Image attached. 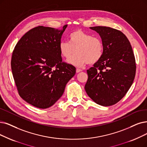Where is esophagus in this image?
Instances as JSON below:
<instances>
[{"label":"esophagus","mask_w":147,"mask_h":147,"mask_svg":"<svg viewBox=\"0 0 147 147\" xmlns=\"http://www.w3.org/2000/svg\"><path fill=\"white\" fill-rule=\"evenodd\" d=\"M82 71V70L81 69H76V72H77V73H79V72H81Z\"/></svg>","instance_id":"obj_1"}]
</instances>
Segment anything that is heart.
<instances>
[{
    "mask_svg": "<svg viewBox=\"0 0 147 147\" xmlns=\"http://www.w3.org/2000/svg\"><path fill=\"white\" fill-rule=\"evenodd\" d=\"M69 42L61 41L59 50L62 57L68 60L74 55L69 63L77 67H83L87 63L93 64L101 60L104 52L101 39L90 34L78 29L69 36Z\"/></svg>",
    "mask_w": 147,
    "mask_h": 147,
    "instance_id": "obj_1",
    "label": "heart"
}]
</instances>
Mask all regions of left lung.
<instances>
[{"mask_svg": "<svg viewBox=\"0 0 147 147\" xmlns=\"http://www.w3.org/2000/svg\"><path fill=\"white\" fill-rule=\"evenodd\" d=\"M100 36L102 58L87 70L85 90L102 106L115 104L130 89L136 74V61L130 42L121 31L106 26L90 27Z\"/></svg>", "mask_w": 147, "mask_h": 147, "instance_id": "1", "label": "left lung"}]
</instances>
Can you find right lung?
Returning <instances> with one entry per match:
<instances>
[{
  "label": "right lung",
  "instance_id": "1",
  "mask_svg": "<svg viewBox=\"0 0 147 147\" xmlns=\"http://www.w3.org/2000/svg\"><path fill=\"white\" fill-rule=\"evenodd\" d=\"M62 29L38 26L17 42L12 54L11 70L20 97L39 109L53 105L63 95L76 68L64 63L59 44Z\"/></svg>",
  "mask_w": 147,
  "mask_h": 147
}]
</instances>
